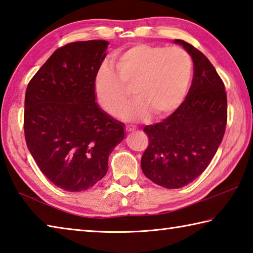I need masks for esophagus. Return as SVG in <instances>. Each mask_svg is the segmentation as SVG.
<instances>
[{"label":"esophagus","mask_w":253,"mask_h":253,"mask_svg":"<svg viewBox=\"0 0 253 253\" xmlns=\"http://www.w3.org/2000/svg\"><path fill=\"white\" fill-rule=\"evenodd\" d=\"M136 130V127L134 126H126V131L130 132V131H135Z\"/></svg>","instance_id":"obj_1"}]
</instances>
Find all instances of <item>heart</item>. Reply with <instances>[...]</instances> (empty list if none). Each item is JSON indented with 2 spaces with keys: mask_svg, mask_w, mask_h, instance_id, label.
Masks as SVG:
<instances>
[{
  "mask_svg": "<svg viewBox=\"0 0 253 253\" xmlns=\"http://www.w3.org/2000/svg\"><path fill=\"white\" fill-rule=\"evenodd\" d=\"M116 74L101 66L95 77V93L106 111L117 115L130 98L137 99L121 114L138 121L152 114L164 118L182 105L190 87L193 61L181 46L154 44L131 46L115 59Z\"/></svg>",
  "mask_w": 253,
  "mask_h": 253,
  "instance_id": "heart-1",
  "label": "heart"
}]
</instances>
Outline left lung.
Returning a JSON list of instances; mask_svg holds the SVG:
<instances>
[{"mask_svg":"<svg viewBox=\"0 0 253 253\" xmlns=\"http://www.w3.org/2000/svg\"><path fill=\"white\" fill-rule=\"evenodd\" d=\"M174 42L192 57L193 80L172 115L144 127L148 146L140 162L145 176L166 188L185 186L204 172L223 139L228 119L224 84L215 68L192 44Z\"/></svg>","mask_w":253,"mask_h":253,"instance_id":"1","label":"left lung"}]
</instances>
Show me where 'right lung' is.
Masks as SVG:
<instances>
[{"label": "right lung", "mask_w": 253, "mask_h": 253, "mask_svg": "<svg viewBox=\"0 0 253 253\" xmlns=\"http://www.w3.org/2000/svg\"><path fill=\"white\" fill-rule=\"evenodd\" d=\"M108 42H71L54 51L25 91L24 136L44 176L69 192L105 176L124 126L98 107L93 83Z\"/></svg>", "instance_id": "right-lung-1"}]
</instances>
